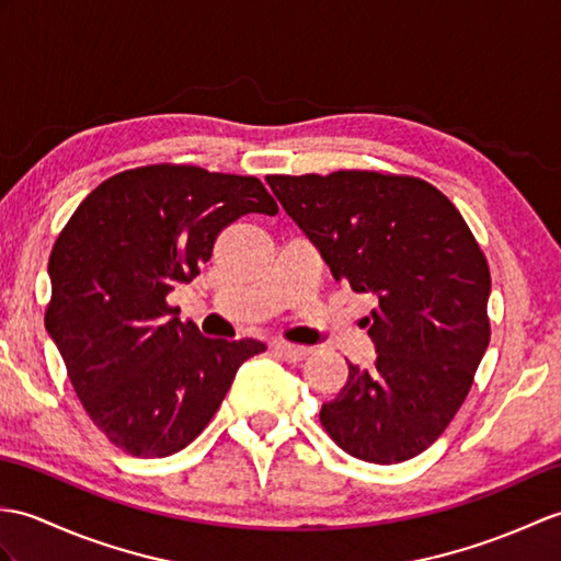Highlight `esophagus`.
Segmentation results:
<instances>
[{"label": "esophagus", "mask_w": 561, "mask_h": 561, "mask_svg": "<svg viewBox=\"0 0 561 561\" xmlns=\"http://www.w3.org/2000/svg\"><path fill=\"white\" fill-rule=\"evenodd\" d=\"M272 348H275L277 354H279L284 360H289V363L304 360V358L310 354L308 346H298V344H289V342H275V344H272Z\"/></svg>", "instance_id": "esophagus-1"}]
</instances>
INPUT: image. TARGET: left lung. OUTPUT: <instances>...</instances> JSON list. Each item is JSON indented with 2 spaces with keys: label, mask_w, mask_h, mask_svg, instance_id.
Returning a JSON list of instances; mask_svg holds the SVG:
<instances>
[{
  "label": "left lung",
  "mask_w": 561,
  "mask_h": 561,
  "mask_svg": "<svg viewBox=\"0 0 561 561\" xmlns=\"http://www.w3.org/2000/svg\"><path fill=\"white\" fill-rule=\"evenodd\" d=\"M336 282L373 294L370 368L348 363L320 423L370 463L419 457L445 433L490 344V270L461 213L423 179L377 172L267 176Z\"/></svg>",
  "instance_id": "left-lung-1"
}]
</instances>
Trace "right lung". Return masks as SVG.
<instances>
[{"label":"right lung","instance_id":"1","mask_svg":"<svg viewBox=\"0 0 561 561\" xmlns=\"http://www.w3.org/2000/svg\"><path fill=\"white\" fill-rule=\"evenodd\" d=\"M249 213H279L255 176L150 164L102 181L55 241L45 328L90 421L134 457L191 445L241 363L265 351L203 336L167 304L210 260L219 231Z\"/></svg>","mask_w":561,"mask_h":561}]
</instances>
